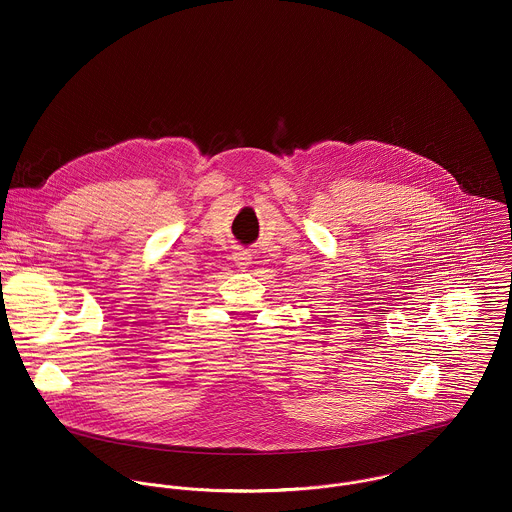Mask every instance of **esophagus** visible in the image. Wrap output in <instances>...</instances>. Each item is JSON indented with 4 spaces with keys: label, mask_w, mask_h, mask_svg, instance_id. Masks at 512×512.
I'll list each match as a JSON object with an SVG mask.
<instances>
[{
    "label": "esophagus",
    "mask_w": 512,
    "mask_h": 512,
    "mask_svg": "<svg viewBox=\"0 0 512 512\" xmlns=\"http://www.w3.org/2000/svg\"><path fill=\"white\" fill-rule=\"evenodd\" d=\"M232 260H234V264H236L238 268H248V266H250V260H252V254L246 252V250H236V252L232 254Z\"/></svg>",
    "instance_id": "esophagus-1"
}]
</instances>
